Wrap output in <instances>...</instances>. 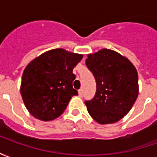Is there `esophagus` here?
<instances>
[{"label": "esophagus", "instance_id": "obj_1", "mask_svg": "<svg viewBox=\"0 0 157 157\" xmlns=\"http://www.w3.org/2000/svg\"><path fill=\"white\" fill-rule=\"evenodd\" d=\"M82 93H83V91H82V89H80V90H78V94H79V96H80V97H82Z\"/></svg>", "mask_w": 157, "mask_h": 157}]
</instances>
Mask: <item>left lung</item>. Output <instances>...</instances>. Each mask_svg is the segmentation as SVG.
<instances>
[{
  "mask_svg": "<svg viewBox=\"0 0 157 157\" xmlns=\"http://www.w3.org/2000/svg\"><path fill=\"white\" fill-rule=\"evenodd\" d=\"M86 65L97 83L94 98L85 102L89 114L100 124L118 122L129 112L138 97L136 69L126 57L109 48L89 54Z\"/></svg>",
  "mask_w": 157,
  "mask_h": 157,
  "instance_id": "1",
  "label": "left lung"
}]
</instances>
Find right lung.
I'll use <instances>...</instances> for the list:
<instances>
[{
	"label": "right lung",
	"mask_w": 157,
	"mask_h": 157,
	"mask_svg": "<svg viewBox=\"0 0 157 157\" xmlns=\"http://www.w3.org/2000/svg\"><path fill=\"white\" fill-rule=\"evenodd\" d=\"M83 55L55 48L44 52L26 66L20 92L26 108L34 118L49 121L65 111L78 92L72 86L73 69Z\"/></svg>",
	"instance_id": "1"
}]
</instances>
